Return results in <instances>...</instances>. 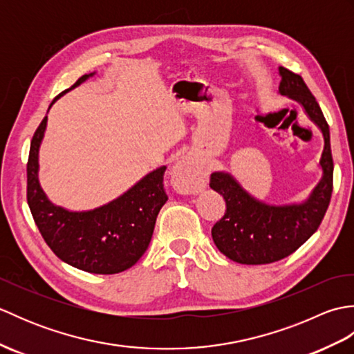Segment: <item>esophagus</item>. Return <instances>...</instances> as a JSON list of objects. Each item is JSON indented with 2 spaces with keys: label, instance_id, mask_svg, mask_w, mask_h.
<instances>
[{
  "label": "esophagus",
  "instance_id": "esophagus-1",
  "mask_svg": "<svg viewBox=\"0 0 354 354\" xmlns=\"http://www.w3.org/2000/svg\"><path fill=\"white\" fill-rule=\"evenodd\" d=\"M193 173H194L193 165L185 160L178 161L176 165H173V169H171L173 178H187V176H192Z\"/></svg>",
  "mask_w": 354,
  "mask_h": 354
}]
</instances>
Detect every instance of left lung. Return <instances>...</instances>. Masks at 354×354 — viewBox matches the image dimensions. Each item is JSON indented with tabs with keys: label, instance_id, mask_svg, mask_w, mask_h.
I'll list each match as a JSON object with an SVG mask.
<instances>
[{
	"label": "left lung",
	"instance_id": "left-lung-1",
	"mask_svg": "<svg viewBox=\"0 0 354 354\" xmlns=\"http://www.w3.org/2000/svg\"><path fill=\"white\" fill-rule=\"evenodd\" d=\"M278 93L301 104L324 138L319 158L322 175L307 199L272 205L251 196L228 171H213L209 187L222 194L227 212L212 228L214 245L225 257L242 265H268L288 257L309 240L324 217L333 185L330 131L318 102L301 76L278 66Z\"/></svg>",
	"mask_w": 354,
	"mask_h": 354
}]
</instances>
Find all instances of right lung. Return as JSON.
<instances>
[{"label": "right lung", "mask_w": 354, "mask_h": 354, "mask_svg": "<svg viewBox=\"0 0 354 354\" xmlns=\"http://www.w3.org/2000/svg\"><path fill=\"white\" fill-rule=\"evenodd\" d=\"M95 74H85L51 102L50 108L71 89ZM48 108V109H50ZM47 115L37 127L27 162V202L45 242L62 261L91 274H118L146 252L156 216L167 201L161 165L114 201L88 212H70L55 205L39 184V147Z\"/></svg>", "instance_id": "add662e5"}]
</instances>
